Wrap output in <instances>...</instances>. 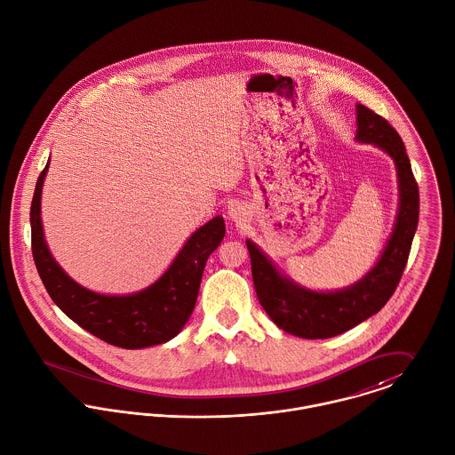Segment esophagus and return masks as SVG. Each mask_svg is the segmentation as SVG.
<instances>
[{
	"mask_svg": "<svg viewBox=\"0 0 455 455\" xmlns=\"http://www.w3.org/2000/svg\"><path fill=\"white\" fill-rule=\"evenodd\" d=\"M228 216L232 220H243L244 218V207L241 203H232L228 205Z\"/></svg>",
	"mask_w": 455,
	"mask_h": 455,
	"instance_id": "esophagus-1",
	"label": "esophagus"
}]
</instances>
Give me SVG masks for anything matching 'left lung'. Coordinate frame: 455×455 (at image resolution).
Returning <instances> with one entry per match:
<instances>
[{
  "label": "left lung",
  "instance_id": "1",
  "mask_svg": "<svg viewBox=\"0 0 455 455\" xmlns=\"http://www.w3.org/2000/svg\"><path fill=\"white\" fill-rule=\"evenodd\" d=\"M355 140L377 145L393 156L400 183L395 230L375 267L346 290L317 293L283 277L272 261L251 241H246L258 300L281 330L300 339H330L377 314L393 297L403 275L419 223V187L400 134L384 116L363 104L355 106Z\"/></svg>",
  "mask_w": 455,
  "mask_h": 455
}]
</instances>
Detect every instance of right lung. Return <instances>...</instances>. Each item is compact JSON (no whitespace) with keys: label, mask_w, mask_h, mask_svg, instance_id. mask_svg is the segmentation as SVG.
<instances>
[{"label":"right lung","mask_w":455,"mask_h":455,"mask_svg":"<svg viewBox=\"0 0 455 455\" xmlns=\"http://www.w3.org/2000/svg\"><path fill=\"white\" fill-rule=\"evenodd\" d=\"M47 169L49 164L36 181L29 216L33 259L53 303L78 326L122 349H143L174 339L194 312L205 261L225 237L223 218L216 216L194 232L150 288L127 297L94 293L76 284L47 248L40 216Z\"/></svg>","instance_id":"add662e5"}]
</instances>
